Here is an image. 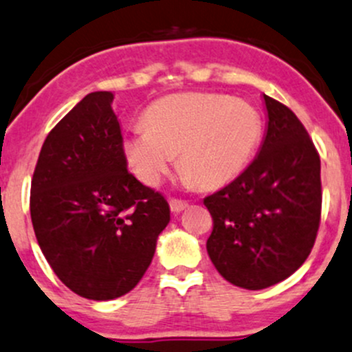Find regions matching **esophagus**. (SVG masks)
<instances>
[{"mask_svg":"<svg viewBox=\"0 0 352 352\" xmlns=\"http://www.w3.org/2000/svg\"><path fill=\"white\" fill-rule=\"evenodd\" d=\"M169 206H171V211H175V213H179V211L186 210V208L190 206V203H188L186 199L171 198V199H169Z\"/></svg>","mask_w":352,"mask_h":352,"instance_id":"34e87169","label":"esophagus"}]
</instances>
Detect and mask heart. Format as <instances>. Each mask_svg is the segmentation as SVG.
<instances>
[{
  "label": "heart",
  "instance_id": "b5f03b06",
  "mask_svg": "<svg viewBox=\"0 0 352 352\" xmlns=\"http://www.w3.org/2000/svg\"><path fill=\"white\" fill-rule=\"evenodd\" d=\"M146 131L126 139V156L139 179L156 186L177 166L201 188L230 183L252 161L262 139V117L245 100L220 94H177L144 116Z\"/></svg>",
  "mask_w": 352,
  "mask_h": 352
}]
</instances>
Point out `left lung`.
<instances>
[{
    "mask_svg": "<svg viewBox=\"0 0 352 352\" xmlns=\"http://www.w3.org/2000/svg\"><path fill=\"white\" fill-rule=\"evenodd\" d=\"M268 112L260 153L236 179L203 199L213 218L206 250L225 280L260 290L285 280L311 253L320 225V157L282 102Z\"/></svg>",
    "mask_w": 352,
    "mask_h": 352,
    "instance_id": "obj_1",
    "label": "left lung"
}]
</instances>
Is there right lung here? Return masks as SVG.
<instances>
[{
  "instance_id": "add662e5",
  "label": "right lung",
  "mask_w": 352,
  "mask_h": 352,
  "mask_svg": "<svg viewBox=\"0 0 352 352\" xmlns=\"http://www.w3.org/2000/svg\"><path fill=\"white\" fill-rule=\"evenodd\" d=\"M112 99L89 94L50 131L30 192L45 258L72 292L90 300L138 285L171 218L164 196L127 171Z\"/></svg>"
}]
</instances>
